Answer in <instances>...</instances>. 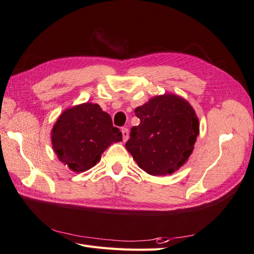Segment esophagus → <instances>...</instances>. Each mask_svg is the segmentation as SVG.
Instances as JSON below:
<instances>
[{
    "label": "esophagus",
    "instance_id": "34e87169",
    "mask_svg": "<svg viewBox=\"0 0 254 254\" xmlns=\"http://www.w3.org/2000/svg\"><path fill=\"white\" fill-rule=\"evenodd\" d=\"M122 134H123V141L126 142L128 140V136H129L128 129L127 128H122Z\"/></svg>",
    "mask_w": 254,
    "mask_h": 254
}]
</instances>
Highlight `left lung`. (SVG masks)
Masks as SVG:
<instances>
[{"mask_svg": "<svg viewBox=\"0 0 254 254\" xmlns=\"http://www.w3.org/2000/svg\"><path fill=\"white\" fill-rule=\"evenodd\" d=\"M134 113L125 144L143 171L152 176L171 175L187 162L199 134V121L189 102L175 94L152 97Z\"/></svg>", "mask_w": 254, "mask_h": 254, "instance_id": "left-lung-1", "label": "left lung"}]
</instances>
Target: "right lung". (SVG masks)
<instances>
[{
  "label": "right lung",
  "mask_w": 254,
  "mask_h": 254,
  "mask_svg": "<svg viewBox=\"0 0 254 254\" xmlns=\"http://www.w3.org/2000/svg\"><path fill=\"white\" fill-rule=\"evenodd\" d=\"M110 115L97 104L84 103L61 113L52 130L54 151L75 173L93 167L112 142L122 141Z\"/></svg>",
  "instance_id": "add662e5"
}]
</instances>
